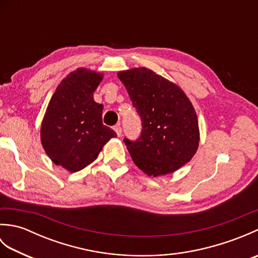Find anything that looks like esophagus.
<instances>
[{"mask_svg": "<svg viewBox=\"0 0 258 258\" xmlns=\"http://www.w3.org/2000/svg\"><path fill=\"white\" fill-rule=\"evenodd\" d=\"M114 131H115V132H116L117 136H120V135H122V127H120L119 125L114 126Z\"/></svg>", "mask_w": 258, "mask_h": 258, "instance_id": "34e87169", "label": "esophagus"}]
</instances>
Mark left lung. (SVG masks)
Listing matches in <instances>:
<instances>
[{
  "label": "left lung",
  "mask_w": 258,
  "mask_h": 258,
  "mask_svg": "<svg viewBox=\"0 0 258 258\" xmlns=\"http://www.w3.org/2000/svg\"><path fill=\"white\" fill-rule=\"evenodd\" d=\"M117 76L142 119L140 138L124 139L135 165L154 177L177 171L199 149L193 104L178 85L150 69L120 71Z\"/></svg>",
  "instance_id": "obj_1"
}]
</instances>
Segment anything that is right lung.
<instances>
[{
  "label": "right lung",
  "mask_w": 258,
  "mask_h": 258,
  "mask_svg": "<svg viewBox=\"0 0 258 258\" xmlns=\"http://www.w3.org/2000/svg\"><path fill=\"white\" fill-rule=\"evenodd\" d=\"M104 74L80 68L61 81L41 125V142L55 165L79 172L96 160L116 133L103 125V105L93 98Z\"/></svg>",
  "instance_id": "right-lung-1"
}]
</instances>
